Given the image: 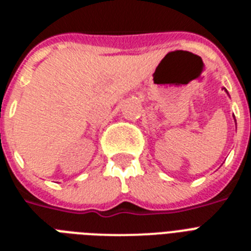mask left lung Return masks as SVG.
<instances>
[{"instance_id":"obj_1","label":"left lung","mask_w":251,"mask_h":251,"mask_svg":"<svg viewBox=\"0 0 251 251\" xmlns=\"http://www.w3.org/2000/svg\"><path fill=\"white\" fill-rule=\"evenodd\" d=\"M223 89H224V90H225V92H226V93H227V90H226V89H225V88H223ZM227 95H229V93H227Z\"/></svg>"}]
</instances>
